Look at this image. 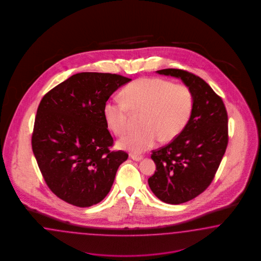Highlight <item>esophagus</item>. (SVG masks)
I'll return each instance as SVG.
<instances>
[{
  "label": "esophagus",
  "instance_id": "esophagus-1",
  "mask_svg": "<svg viewBox=\"0 0 261 261\" xmlns=\"http://www.w3.org/2000/svg\"><path fill=\"white\" fill-rule=\"evenodd\" d=\"M131 159H133L134 161H141L142 159V156H139V155H135V154H131L130 155Z\"/></svg>",
  "mask_w": 261,
  "mask_h": 261
}]
</instances>
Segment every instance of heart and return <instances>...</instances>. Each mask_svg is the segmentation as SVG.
Listing matches in <instances>:
<instances>
[{
    "mask_svg": "<svg viewBox=\"0 0 261 261\" xmlns=\"http://www.w3.org/2000/svg\"><path fill=\"white\" fill-rule=\"evenodd\" d=\"M122 96L108 99L103 107L107 125L116 135L123 134L132 112L142 113V128L129 131L119 145L134 153L153 147L161 139L169 142L189 124L194 110L190 86L161 77H142L123 89Z\"/></svg>",
    "mask_w": 261,
    "mask_h": 261,
    "instance_id": "heart-1",
    "label": "heart"
}]
</instances>
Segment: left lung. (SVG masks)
Returning a JSON list of instances; mask_svg holds the SVG:
<instances>
[{
	"label": "left lung",
	"instance_id": "left-lung-1",
	"mask_svg": "<svg viewBox=\"0 0 261 261\" xmlns=\"http://www.w3.org/2000/svg\"><path fill=\"white\" fill-rule=\"evenodd\" d=\"M157 72L182 79L194 95V110L185 130L151 154L156 164L148 179L152 192L178 205L197 197L213 182L229 142L228 114L221 97L194 73L180 69Z\"/></svg>",
	"mask_w": 261,
	"mask_h": 261
}]
</instances>
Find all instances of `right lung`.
<instances>
[{
    "mask_svg": "<svg viewBox=\"0 0 261 261\" xmlns=\"http://www.w3.org/2000/svg\"><path fill=\"white\" fill-rule=\"evenodd\" d=\"M131 79L117 73L79 72L40 101L32 136L33 154L48 189L79 207L99 203L110 191L124 151L114 140L103 107Z\"/></svg>",
    "mask_w": 261,
    "mask_h": 261,
    "instance_id": "add662e5",
    "label": "right lung"
}]
</instances>
